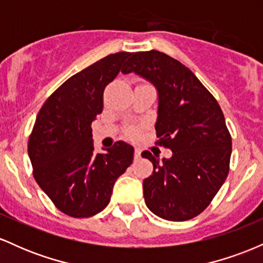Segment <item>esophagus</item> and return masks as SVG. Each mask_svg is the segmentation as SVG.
<instances>
[{
    "label": "esophagus",
    "mask_w": 263,
    "mask_h": 263,
    "mask_svg": "<svg viewBox=\"0 0 263 263\" xmlns=\"http://www.w3.org/2000/svg\"><path fill=\"white\" fill-rule=\"evenodd\" d=\"M141 157V149L135 148V159H138Z\"/></svg>",
    "instance_id": "34e87169"
}]
</instances>
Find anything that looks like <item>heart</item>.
<instances>
[{"instance_id": "obj_1", "label": "heart", "mask_w": 263, "mask_h": 263, "mask_svg": "<svg viewBox=\"0 0 263 263\" xmlns=\"http://www.w3.org/2000/svg\"><path fill=\"white\" fill-rule=\"evenodd\" d=\"M128 135H129V136H135V135H136V131H135L134 128H131V129H129V131H128Z\"/></svg>"}]
</instances>
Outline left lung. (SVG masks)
Wrapping results in <instances>:
<instances>
[{"label": "left lung", "mask_w": 263, "mask_h": 263, "mask_svg": "<svg viewBox=\"0 0 263 263\" xmlns=\"http://www.w3.org/2000/svg\"><path fill=\"white\" fill-rule=\"evenodd\" d=\"M123 74L141 75L158 91L157 144L173 156L153 164L143 180L147 208L159 218L185 221L203 213L230 170L231 135L216 99L182 63L158 50L132 53Z\"/></svg>", "instance_id": "obj_1"}]
</instances>
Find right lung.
I'll use <instances>...</instances> for the list:
<instances>
[{
	"instance_id": "1",
	"label": "right lung",
	"mask_w": 263,
	"mask_h": 263,
	"mask_svg": "<svg viewBox=\"0 0 263 263\" xmlns=\"http://www.w3.org/2000/svg\"><path fill=\"white\" fill-rule=\"evenodd\" d=\"M128 52L105 57L69 78L37 115L28 140L33 176L57 209L90 218L110 203L116 179L134 161V147L117 141L106 153L93 152L91 123L104 108V90Z\"/></svg>"
}]
</instances>
